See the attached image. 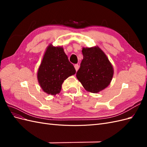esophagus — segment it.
Segmentation results:
<instances>
[{"instance_id":"1","label":"esophagus","mask_w":147,"mask_h":147,"mask_svg":"<svg viewBox=\"0 0 147 147\" xmlns=\"http://www.w3.org/2000/svg\"><path fill=\"white\" fill-rule=\"evenodd\" d=\"M74 67H75V70H76V71H77V70H78V69H79V65H78V64H75V65H74Z\"/></svg>"}]
</instances>
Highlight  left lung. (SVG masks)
<instances>
[{
    "mask_svg": "<svg viewBox=\"0 0 147 147\" xmlns=\"http://www.w3.org/2000/svg\"><path fill=\"white\" fill-rule=\"evenodd\" d=\"M83 56L77 78L85 90L97 93L107 87L113 75V67L98 47L83 48Z\"/></svg>",
    "mask_w": 147,
    "mask_h": 147,
    "instance_id": "1",
    "label": "left lung"
}]
</instances>
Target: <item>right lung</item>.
<instances>
[{"label":"right lung","instance_id":"obj_1","mask_svg":"<svg viewBox=\"0 0 147 147\" xmlns=\"http://www.w3.org/2000/svg\"><path fill=\"white\" fill-rule=\"evenodd\" d=\"M76 72L62 47L49 45L40 65L37 78L44 92L56 95L60 92L66 78Z\"/></svg>","mask_w":147,"mask_h":147}]
</instances>
